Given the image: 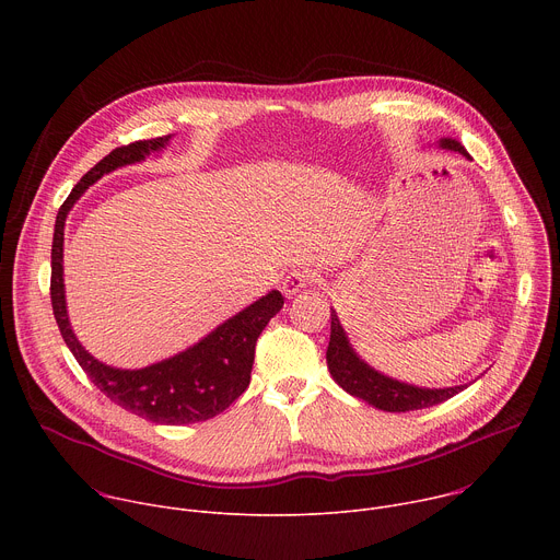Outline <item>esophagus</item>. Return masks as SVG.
Instances as JSON below:
<instances>
[{"label":"esophagus","mask_w":560,"mask_h":560,"mask_svg":"<svg viewBox=\"0 0 560 560\" xmlns=\"http://www.w3.org/2000/svg\"><path fill=\"white\" fill-rule=\"evenodd\" d=\"M310 272L307 270H292L283 281H281V292L285 296H294L299 290H303L310 283Z\"/></svg>","instance_id":"obj_1"}]
</instances>
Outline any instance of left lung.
I'll use <instances>...</instances> for the list:
<instances>
[{
    "label": "left lung",
    "instance_id": "obj_1",
    "mask_svg": "<svg viewBox=\"0 0 560 560\" xmlns=\"http://www.w3.org/2000/svg\"><path fill=\"white\" fill-rule=\"evenodd\" d=\"M439 148L443 150H454L460 152L463 156L469 159L467 150L450 137H443L439 141ZM330 346L326 352L328 359V370L332 378L352 396L361 398L368 406L378 408L383 412H412V410H423L439 406L454 394L463 392L467 385H454V387H417L404 381H396L392 376L381 374L372 365H368L352 348L337 312L330 307Z\"/></svg>",
    "mask_w": 560,
    "mask_h": 560
}]
</instances>
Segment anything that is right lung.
<instances>
[{"instance_id":"obj_1","label":"right lung","mask_w":560,"mask_h":560,"mask_svg":"<svg viewBox=\"0 0 560 560\" xmlns=\"http://www.w3.org/2000/svg\"><path fill=\"white\" fill-rule=\"evenodd\" d=\"M171 137L173 135L115 148L72 188L55 219L50 301L68 350L113 404L159 425H188L221 415L246 392L250 385L257 339L270 318L283 307L281 292L272 290L257 299L175 357L139 370H121L102 363L79 343L68 322L63 288V225L77 199L104 175L139 164L150 152L164 150L171 143Z\"/></svg>"}]
</instances>
